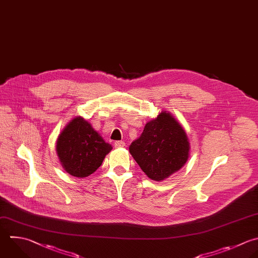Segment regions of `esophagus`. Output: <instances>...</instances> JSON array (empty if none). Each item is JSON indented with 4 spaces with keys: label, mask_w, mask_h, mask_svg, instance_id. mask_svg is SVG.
Masks as SVG:
<instances>
[{
    "label": "esophagus",
    "mask_w": 258,
    "mask_h": 258,
    "mask_svg": "<svg viewBox=\"0 0 258 258\" xmlns=\"http://www.w3.org/2000/svg\"><path fill=\"white\" fill-rule=\"evenodd\" d=\"M114 145H115V147H124L125 142L124 141H115Z\"/></svg>",
    "instance_id": "1"
}]
</instances>
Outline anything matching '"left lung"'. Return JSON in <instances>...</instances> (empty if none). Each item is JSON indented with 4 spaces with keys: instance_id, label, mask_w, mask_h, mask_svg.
<instances>
[{
    "instance_id": "obj_1",
    "label": "left lung",
    "mask_w": 258,
    "mask_h": 258,
    "mask_svg": "<svg viewBox=\"0 0 258 258\" xmlns=\"http://www.w3.org/2000/svg\"><path fill=\"white\" fill-rule=\"evenodd\" d=\"M130 153L148 177L162 180L186 162L189 144L182 127L166 112L148 122Z\"/></svg>"
}]
</instances>
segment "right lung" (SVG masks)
Here are the masks:
<instances>
[{"label": "right lung", "instance_id": "right-lung-1", "mask_svg": "<svg viewBox=\"0 0 258 258\" xmlns=\"http://www.w3.org/2000/svg\"><path fill=\"white\" fill-rule=\"evenodd\" d=\"M111 150L112 146L81 117L67 125L56 142L62 166L77 177H86L95 172Z\"/></svg>", "mask_w": 258, "mask_h": 258}]
</instances>
